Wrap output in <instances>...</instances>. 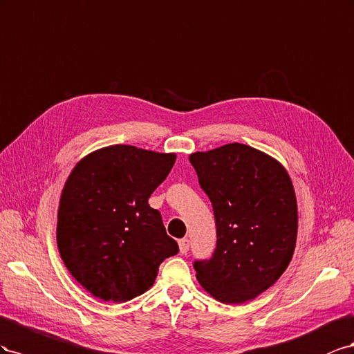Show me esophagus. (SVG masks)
Returning a JSON list of instances; mask_svg holds the SVG:
<instances>
[{
    "instance_id": "obj_1",
    "label": "esophagus",
    "mask_w": 354,
    "mask_h": 354,
    "mask_svg": "<svg viewBox=\"0 0 354 354\" xmlns=\"http://www.w3.org/2000/svg\"><path fill=\"white\" fill-rule=\"evenodd\" d=\"M188 249H189L188 239H180L179 240V252H180V254H187Z\"/></svg>"
}]
</instances>
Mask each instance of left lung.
I'll return each mask as SVG.
<instances>
[{"instance_id":"1","label":"left lung","mask_w":354,"mask_h":354,"mask_svg":"<svg viewBox=\"0 0 354 354\" xmlns=\"http://www.w3.org/2000/svg\"><path fill=\"white\" fill-rule=\"evenodd\" d=\"M189 161L216 222L214 257L194 262L196 277L216 301L243 304L274 285L294 255V185L280 161L243 144L197 151Z\"/></svg>"}]
</instances>
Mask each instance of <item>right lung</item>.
<instances>
[{
    "label": "right lung",
    "instance_id": "obj_1",
    "mask_svg": "<svg viewBox=\"0 0 354 354\" xmlns=\"http://www.w3.org/2000/svg\"><path fill=\"white\" fill-rule=\"evenodd\" d=\"M176 154L109 145L71 171L57 210V249L80 285L102 301L126 302L154 285L158 267L178 254L149 196Z\"/></svg>",
    "mask_w": 354,
    "mask_h": 354
}]
</instances>
